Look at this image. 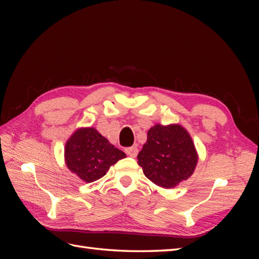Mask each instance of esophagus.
Instances as JSON below:
<instances>
[{
    "label": "esophagus",
    "mask_w": 259,
    "mask_h": 259,
    "mask_svg": "<svg viewBox=\"0 0 259 259\" xmlns=\"http://www.w3.org/2000/svg\"><path fill=\"white\" fill-rule=\"evenodd\" d=\"M124 151L126 155L133 157V158H135L137 155H138V148L137 147H129V148H126Z\"/></svg>",
    "instance_id": "1"
}]
</instances>
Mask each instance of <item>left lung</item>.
Segmentation results:
<instances>
[{"mask_svg": "<svg viewBox=\"0 0 259 259\" xmlns=\"http://www.w3.org/2000/svg\"><path fill=\"white\" fill-rule=\"evenodd\" d=\"M137 158L146 177L167 189L188 179L198 162L194 141L180 124L153 125Z\"/></svg>", "mask_w": 259, "mask_h": 259, "instance_id": "left-lung-1", "label": "left lung"}]
</instances>
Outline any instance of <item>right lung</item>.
<instances>
[{"mask_svg": "<svg viewBox=\"0 0 259 259\" xmlns=\"http://www.w3.org/2000/svg\"><path fill=\"white\" fill-rule=\"evenodd\" d=\"M125 158L95 128H80L70 137L64 148L67 167L85 183L102 178L112 164Z\"/></svg>", "mask_w": 259, "mask_h": 259, "instance_id": "1", "label": "right lung"}]
</instances>
